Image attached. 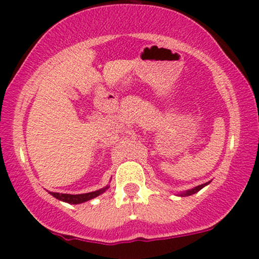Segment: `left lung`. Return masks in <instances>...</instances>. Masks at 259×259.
Masks as SVG:
<instances>
[{"mask_svg":"<svg viewBox=\"0 0 259 259\" xmlns=\"http://www.w3.org/2000/svg\"><path fill=\"white\" fill-rule=\"evenodd\" d=\"M208 184H209V181H208V183H206V184H202V185L196 186V187H194V189H191V190H186V191L180 192L179 196H181V197H185V196H191V195H194V194H196V192L200 191L201 189H203L204 186H207Z\"/></svg>","mask_w":259,"mask_h":259,"instance_id":"1","label":"left lung"}]
</instances>
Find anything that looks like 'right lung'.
<instances>
[{"instance_id":"obj_1","label":"right lung","mask_w":259,"mask_h":259,"mask_svg":"<svg viewBox=\"0 0 259 259\" xmlns=\"http://www.w3.org/2000/svg\"><path fill=\"white\" fill-rule=\"evenodd\" d=\"M108 185L102 187V189L96 190V191H92V192H88V194H80V195H70V194H59V192H50V195H52L53 197H56L59 201H63L67 202V203L70 204H79L82 203V202L86 201H90L92 198L97 197V196L102 195L103 192L108 189Z\"/></svg>"}]
</instances>
